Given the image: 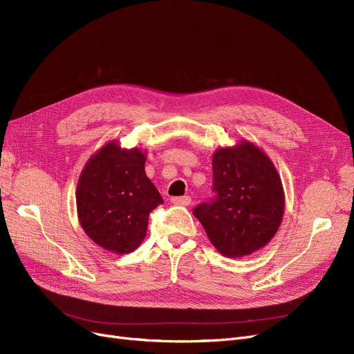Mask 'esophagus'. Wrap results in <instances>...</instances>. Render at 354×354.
Returning <instances> with one entry per match:
<instances>
[{
	"instance_id": "1",
	"label": "esophagus",
	"mask_w": 354,
	"mask_h": 354,
	"mask_svg": "<svg viewBox=\"0 0 354 354\" xmlns=\"http://www.w3.org/2000/svg\"><path fill=\"white\" fill-rule=\"evenodd\" d=\"M171 203L180 205V206H189L192 203L190 196H181V197H171Z\"/></svg>"
}]
</instances>
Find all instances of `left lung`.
I'll use <instances>...</instances> for the list:
<instances>
[{
	"label": "left lung",
	"instance_id": "obj_1",
	"mask_svg": "<svg viewBox=\"0 0 354 354\" xmlns=\"http://www.w3.org/2000/svg\"><path fill=\"white\" fill-rule=\"evenodd\" d=\"M215 201L193 210L222 256L241 259L272 241L285 214V190L270 157L241 139L212 155Z\"/></svg>",
	"mask_w": 354,
	"mask_h": 354
}]
</instances>
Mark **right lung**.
<instances>
[{
	"label": "right lung",
	"instance_id": "right-lung-1",
	"mask_svg": "<svg viewBox=\"0 0 354 354\" xmlns=\"http://www.w3.org/2000/svg\"><path fill=\"white\" fill-rule=\"evenodd\" d=\"M147 149L111 139L84 165L75 199L81 228L113 254L135 251L145 239L149 212L164 203L145 174Z\"/></svg>",
	"mask_w": 354,
	"mask_h": 354
}]
</instances>
